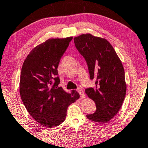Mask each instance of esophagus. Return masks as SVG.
<instances>
[{
  "label": "esophagus",
  "instance_id": "1",
  "mask_svg": "<svg viewBox=\"0 0 148 148\" xmlns=\"http://www.w3.org/2000/svg\"><path fill=\"white\" fill-rule=\"evenodd\" d=\"M77 91H78L79 94H80V97L82 98V99H83V98L85 97V94H84V91H83L82 89H81V88H78V90H77Z\"/></svg>",
  "mask_w": 148,
  "mask_h": 148
}]
</instances>
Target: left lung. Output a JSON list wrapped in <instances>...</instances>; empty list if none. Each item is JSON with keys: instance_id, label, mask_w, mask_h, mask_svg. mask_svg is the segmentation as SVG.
I'll use <instances>...</instances> for the list:
<instances>
[{"instance_id": "1", "label": "left lung", "mask_w": 148, "mask_h": 148, "mask_svg": "<svg viewBox=\"0 0 148 148\" xmlns=\"http://www.w3.org/2000/svg\"><path fill=\"white\" fill-rule=\"evenodd\" d=\"M74 44L86 60L95 88L85 90L96 104V111L86 115L92 121L107 123L118 113L126 94L125 71L115 49L105 39L90 34L74 37Z\"/></svg>"}]
</instances>
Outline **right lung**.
I'll return each mask as SVG.
<instances>
[{"label":"right lung","mask_w":148,"mask_h":148,"mask_svg":"<svg viewBox=\"0 0 148 148\" xmlns=\"http://www.w3.org/2000/svg\"><path fill=\"white\" fill-rule=\"evenodd\" d=\"M72 39L70 37L45 41L31 51L23 64L21 97L30 115L45 127L63 123L68 107L80 97L76 90L68 94L58 86V64Z\"/></svg>","instance_id":"add662e5"}]
</instances>
